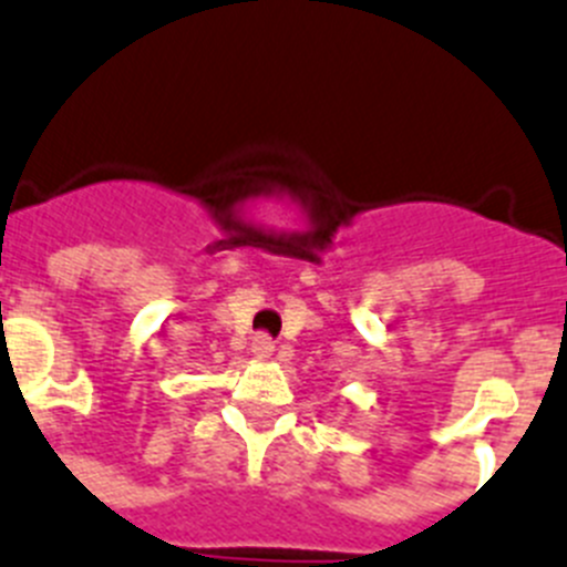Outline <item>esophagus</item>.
Wrapping results in <instances>:
<instances>
[{"mask_svg":"<svg viewBox=\"0 0 567 567\" xmlns=\"http://www.w3.org/2000/svg\"><path fill=\"white\" fill-rule=\"evenodd\" d=\"M251 355L259 358V361H266V358L274 355V341L266 336V332H259V336H254Z\"/></svg>","mask_w":567,"mask_h":567,"instance_id":"1","label":"esophagus"}]
</instances>
